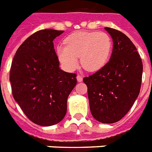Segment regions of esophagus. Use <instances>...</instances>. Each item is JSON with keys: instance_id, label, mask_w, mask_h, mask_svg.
Listing matches in <instances>:
<instances>
[{"instance_id": "34e87169", "label": "esophagus", "mask_w": 152, "mask_h": 152, "mask_svg": "<svg viewBox=\"0 0 152 152\" xmlns=\"http://www.w3.org/2000/svg\"><path fill=\"white\" fill-rule=\"evenodd\" d=\"M76 79H77V81H78V82H81V81L83 80V77H82V76H80V75H77Z\"/></svg>"}]
</instances>
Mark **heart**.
Wrapping results in <instances>:
<instances>
[{
	"mask_svg": "<svg viewBox=\"0 0 152 152\" xmlns=\"http://www.w3.org/2000/svg\"><path fill=\"white\" fill-rule=\"evenodd\" d=\"M112 42L105 32H76L64 40V46L57 47L60 61L69 71L81 65L89 72L99 70L106 64L111 52Z\"/></svg>",
	"mask_w": 152,
	"mask_h": 152,
	"instance_id": "b5f03b06",
	"label": "heart"
}]
</instances>
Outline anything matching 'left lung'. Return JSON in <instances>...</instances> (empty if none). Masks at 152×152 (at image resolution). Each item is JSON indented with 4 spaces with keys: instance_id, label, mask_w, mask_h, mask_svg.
<instances>
[{
    "instance_id": "1",
    "label": "left lung",
    "mask_w": 152,
    "mask_h": 152,
    "mask_svg": "<svg viewBox=\"0 0 152 152\" xmlns=\"http://www.w3.org/2000/svg\"><path fill=\"white\" fill-rule=\"evenodd\" d=\"M113 39L110 59L91 76L88 86L91 113L95 120L112 124L129 112L139 95L143 64L134 44L122 32L105 27Z\"/></svg>"
}]
</instances>
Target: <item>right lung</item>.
Returning a JSON list of instances; mask_svg holds the SVG:
<instances>
[{"instance_id": "right-lung-1", "label": "right lung", "mask_w": 152, "mask_h": 152, "mask_svg": "<svg viewBox=\"0 0 152 152\" xmlns=\"http://www.w3.org/2000/svg\"><path fill=\"white\" fill-rule=\"evenodd\" d=\"M64 31L41 30L19 47L10 70L12 95L25 115L41 126L59 123L67 100L76 84V75L60 69L53 42Z\"/></svg>"}]
</instances>
